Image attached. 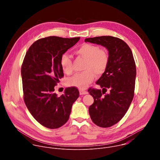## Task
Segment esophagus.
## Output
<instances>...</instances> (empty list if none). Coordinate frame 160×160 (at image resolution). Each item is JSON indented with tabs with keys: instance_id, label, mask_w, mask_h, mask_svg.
Instances as JSON below:
<instances>
[{
	"instance_id": "34e87169",
	"label": "esophagus",
	"mask_w": 160,
	"mask_h": 160,
	"mask_svg": "<svg viewBox=\"0 0 160 160\" xmlns=\"http://www.w3.org/2000/svg\"><path fill=\"white\" fill-rule=\"evenodd\" d=\"M80 95H85V94H88V92H87V91H85L83 90H80Z\"/></svg>"
}]
</instances>
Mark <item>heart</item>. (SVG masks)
<instances>
[{
    "label": "heart",
    "mask_w": 160,
    "mask_h": 160,
    "mask_svg": "<svg viewBox=\"0 0 160 160\" xmlns=\"http://www.w3.org/2000/svg\"><path fill=\"white\" fill-rule=\"evenodd\" d=\"M76 52L86 59L83 67V70L85 71L77 73L68 78L66 83L70 86L83 89L94 80L95 73L100 75L105 72L109 62V56L105 50L99 49L97 45L87 43L81 45ZM60 65L65 73H72V61L69 55L66 53L61 55Z\"/></svg>",
    "instance_id": "1"
}]
</instances>
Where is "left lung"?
<instances>
[{
  "label": "left lung",
  "instance_id": "8db88e82",
  "mask_svg": "<svg viewBox=\"0 0 160 160\" xmlns=\"http://www.w3.org/2000/svg\"><path fill=\"white\" fill-rule=\"evenodd\" d=\"M85 42L101 45L108 51V66L96 82L102 90L89 88L88 92L94 100L88 108L91 119L99 127H109L124 117L133 98L136 66L133 54L128 45L117 37H97Z\"/></svg>",
  "mask_w": 160,
  "mask_h": 160
}]
</instances>
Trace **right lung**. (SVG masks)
Here are the masks:
<instances>
[{
    "label": "right lung",
    "instance_id": "add662e5",
    "mask_svg": "<svg viewBox=\"0 0 160 160\" xmlns=\"http://www.w3.org/2000/svg\"><path fill=\"white\" fill-rule=\"evenodd\" d=\"M80 38H41L31 45L25 55L21 67L24 101L34 118L45 127L54 129L65 124L79 97L75 87L66 88L64 94L58 96L54 87L63 77L61 55Z\"/></svg>",
    "mask_w": 160,
    "mask_h": 160
}]
</instances>
